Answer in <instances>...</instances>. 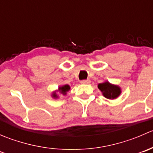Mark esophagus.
Returning <instances> with one entry per match:
<instances>
[{"instance_id":"1","label":"esophagus","mask_w":153,"mask_h":153,"mask_svg":"<svg viewBox=\"0 0 153 153\" xmlns=\"http://www.w3.org/2000/svg\"><path fill=\"white\" fill-rule=\"evenodd\" d=\"M81 83L82 84H89L90 83V81L89 80H84V81H81Z\"/></svg>"}]
</instances>
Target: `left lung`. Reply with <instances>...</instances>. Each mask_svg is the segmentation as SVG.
Instances as JSON below:
<instances>
[{
  "mask_svg": "<svg viewBox=\"0 0 153 153\" xmlns=\"http://www.w3.org/2000/svg\"><path fill=\"white\" fill-rule=\"evenodd\" d=\"M98 87L102 92V95L107 99H115L121 93V89L119 86L111 84L107 81L98 84Z\"/></svg>",
  "mask_w": 153,
  "mask_h": 153,
  "instance_id": "8db88e82",
  "label": "left lung"
}]
</instances>
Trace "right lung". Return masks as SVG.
<instances>
[{"instance_id":"right-lung-1","label":"right lung","mask_w":153,"mask_h":153,"mask_svg":"<svg viewBox=\"0 0 153 153\" xmlns=\"http://www.w3.org/2000/svg\"><path fill=\"white\" fill-rule=\"evenodd\" d=\"M70 89V86L68 85V84H65V85H62V86H58V89L57 90L54 91V92H52V97L55 99H57V98H59V94H61L63 95H66L67 93L69 91Z\"/></svg>"}]
</instances>
